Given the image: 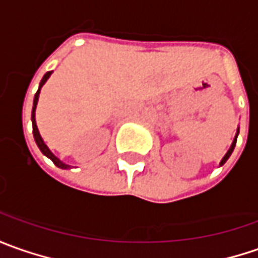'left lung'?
I'll return each mask as SVG.
<instances>
[{
    "instance_id": "obj_1",
    "label": "left lung",
    "mask_w": 258,
    "mask_h": 258,
    "mask_svg": "<svg viewBox=\"0 0 258 258\" xmlns=\"http://www.w3.org/2000/svg\"><path fill=\"white\" fill-rule=\"evenodd\" d=\"M237 134H238V133H237ZM235 143H237V136H235L234 141H233V144H231V147H230V150L227 151V154H226V156H224V158L221 160V163H220V165L224 164V163H226L227 160H228V157L231 156V153H233V150H234V147H235Z\"/></svg>"
}]
</instances>
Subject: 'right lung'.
Returning <instances> with one entry per match:
<instances>
[{"mask_svg": "<svg viewBox=\"0 0 258 258\" xmlns=\"http://www.w3.org/2000/svg\"><path fill=\"white\" fill-rule=\"evenodd\" d=\"M51 76V71H48L45 76L42 77V80H41L40 83V88H38V91L35 93V97H34V107H32V115H31V120H32V134H34V138H35V143H37V146H38V148L41 150V153L44 154V156H47L54 163V164L57 165V167H59V168H70V165L64 164L62 161H59L57 157L54 156L51 151H49V148L47 146H45V143L42 141V138H41L40 133H38V128H37V124H35V107H37V102H38V95H40V90L42 85L45 84V81L48 80V77Z\"/></svg>", "mask_w": 258, "mask_h": 258, "instance_id": "obj_1", "label": "right lung"}]
</instances>
